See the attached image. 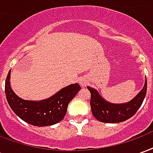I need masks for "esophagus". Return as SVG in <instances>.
Masks as SVG:
<instances>
[{
  "label": "esophagus",
  "mask_w": 153,
  "mask_h": 153,
  "mask_svg": "<svg viewBox=\"0 0 153 153\" xmlns=\"http://www.w3.org/2000/svg\"><path fill=\"white\" fill-rule=\"evenodd\" d=\"M87 83H88V80L86 79H83V78H81L79 79V83L81 84V86L84 87L86 86Z\"/></svg>",
  "instance_id": "34e87169"
}]
</instances>
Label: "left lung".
Here are the masks:
<instances>
[{"instance_id":"obj_1","label":"left lung","mask_w":153,"mask_h":153,"mask_svg":"<svg viewBox=\"0 0 153 153\" xmlns=\"http://www.w3.org/2000/svg\"><path fill=\"white\" fill-rule=\"evenodd\" d=\"M91 93L90 106L94 117L103 123H120L131 118L141 106L147 93V79L144 86L136 96L125 103H111L101 96L97 90L88 86Z\"/></svg>"}]
</instances>
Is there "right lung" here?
Listing matches in <instances>:
<instances>
[{
    "label": "right lung",
    "mask_w": 153,
    "mask_h": 153,
    "mask_svg": "<svg viewBox=\"0 0 153 153\" xmlns=\"http://www.w3.org/2000/svg\"><path fill=\"white\" fill-rule=\"evenodd\" d=\"M10 72L5 79L6 99L12 111L29 125L44 127L61 121L66 114L69 103L81 89L79 83L65 87L47 99L40 101L25 100L17 96L10 86Z\"/></svg>",
    "instance_id": "right-lung-1"
}]
</instances>
